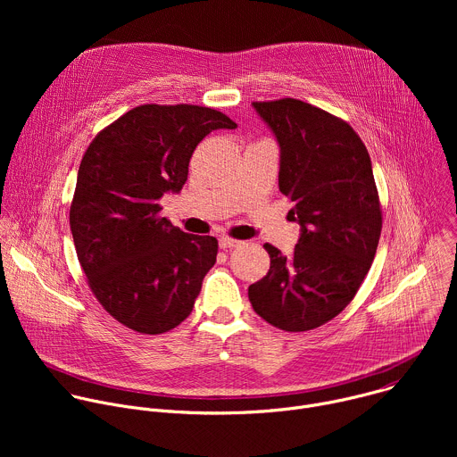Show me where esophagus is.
Segmentation results:
<instances>
[{"label":"esophagus","instance_id":"34e87169","mask_svg":"<svg viewBox=\"0 0 457 457\" xmlns=\"http://www.w3.org/2000/svg\"><path fill=\"white\" fill-rule=\"evenodd\" d=\"M240 244H242V242H240V240H235V238H228V237L219 238L220 249H233V247H238Z\"/></svg>","mask_w":457,"mask_h":457}]
</instances>
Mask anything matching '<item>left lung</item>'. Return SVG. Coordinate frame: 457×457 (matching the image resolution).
Here are the masks:
<instances>
[{
  "label": "left lung",
  "instance_id": "1",
  "mask_svg": "<svg viewBox=\"0 0 457 457\" xmlns=\"http://www.w3.org/2000/svg\"><path fill=\"white\" fill-rule=\"evenodd\" d=\"M253 108L280 146L278 187L300 237L289 256L264 244L271 266L247 296L275 328L311 331L347 307L374 260L381 210L370 157L345 120L309 103L287 97Z\"/></svg>",
  "mask_w": 457,
  "mask_h": 457
}]
</instances>
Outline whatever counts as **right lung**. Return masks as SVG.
<instances>
[{
	"label": "right lung",
	"instance_id": "right-lung-1",
	"mask_svg": "<svg viewBox=\"0 0 457 457\" xmlns=\"http://www.w3.org/2000/svg\"><path fill=\"white\" fill-rule=\"evenodd\" d=\"M237 124L193 104H143L92 141L78 171L71 229L99 303L126 328L166 333L186 320L217 262L215 237L189 235L161 217L197 145Z\"/></svg>",
	"mask_w": 457,
	"mask_h": 457
}]
</instances>
